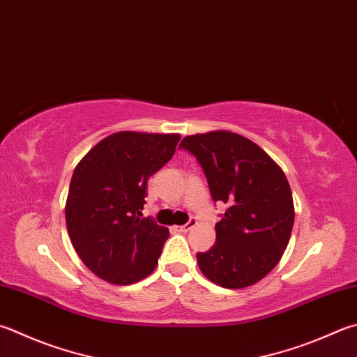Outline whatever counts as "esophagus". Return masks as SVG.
<instances>
[{
    "instance_id": "1",
    "label": "esophagus",
    "mask_w": 357,
    "mask_h": 357,
    "mask_svg": "<svg viewBox=\"0 0 357 357\" xmlns=\"http://www.w3.org/2000/svg\"><path fill=\"white\" fill-rule=\"evenodd\" d=\"M196 225H197V219H196V218H191L190 220L186 222L185 225L178 227V230H180V231H188V230H191V228H194Z\"/></svg>"
}]
</instances>
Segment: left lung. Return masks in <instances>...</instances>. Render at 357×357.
Returning <instances> with one entry per match:
<instances>
[{"instance_id": "8db88e82", "label": "left lung", "mask_w": 357, "mask_h": 357, "mask_svg": "<svg viewBox=\"0 0 357 357\" xmlns=\"http://www.w3.org/2000/svg\"><path fill=\"white\" fill-rule=\"evenodd\" d=\"M178 147L197 160L213 202L227 205L216 224V244L197 253L202 273L227 289L258 283L278 264L291 239L295 211L284 172L238 133H197Z\"/></svg>"}]
</instances>
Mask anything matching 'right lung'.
Instances as JSON below:
<instances>
[{
    "label": "right lung",
    "instance_id": "add662e5",
    "mask_svg": "<svg viewBox=\"0 0 357 357\" xmlns=\"http://www.w3.org/2000/svg\"><path fill=\"white\" fill-rule=\"evenodd\" d=\"M177 133L118 132L73 172L65 218L74 250L112 284H132L157 267L169 230L143 218L147 180L176 152Z\"/></svg>",
    "mask_w": 357,
    "mask_h": 357
}]
</instances>
